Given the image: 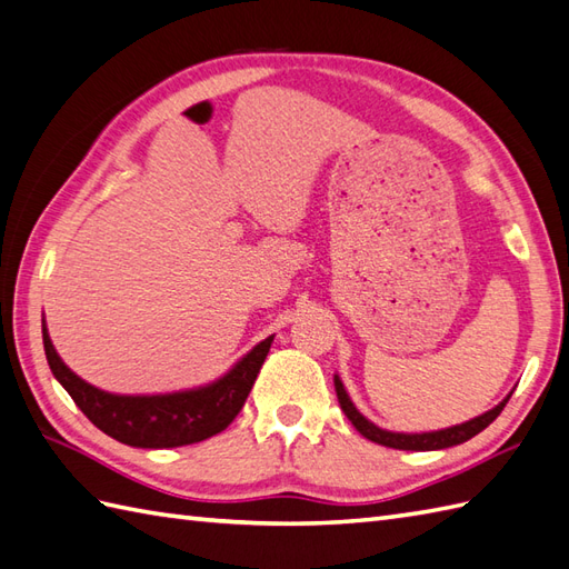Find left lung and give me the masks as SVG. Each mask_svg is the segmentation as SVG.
<instances>
[{"instance_id": "1", "label": "left lung", "mask_w": 569, "mask_h": 569, "mask_svg": "<svg viewBox=\"0 0 569 569\" xmlns=\"http://www.w3.org/2000/svg\"><path fill=\"white\" fill-rule=\"evenodd\" d=\"M336 393H338V403L342 408V412L348 415V420L355 425V429L362 437H367L369 441H377L381 447H391V449H403V451H437V449H449L456 445H463V441L473 439L478 432H482L485 427L490 422H495L497 415H500L507 406V400L511 398V393L502 400V403H497L492 410L478 415V418L461 422V425H453L447 429H437V432H420V435H406V432H389V429H381L373 422H369L362 412L355 408V403L350 400L348 391H345V386L340 381V377L336 373Z\"/></svg>"}]
</instances>
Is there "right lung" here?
Wrapping results in <instances>:
<instances>
[{"instance_id":"add662e5","label":"right lung","mask_w":569,"mask_h":569,"mask_svg":"<svg viewBox=\"0 0 569 569\" xmlns=\"http://www.w3.org/2000/svg\"><path fill=\"white\" fill-rule=\"evenodd\" d=\"M272 340L274 336L258 342L224 377L198 386V389L157 396H120L96 389L62 362L58 350L52 348L43 318V348L52 377L62 383V389L72 396L79 410L101 432L137 449L196 445V441L210 439L227 429L251 393Z\"/></svg>"}]
</instances>
